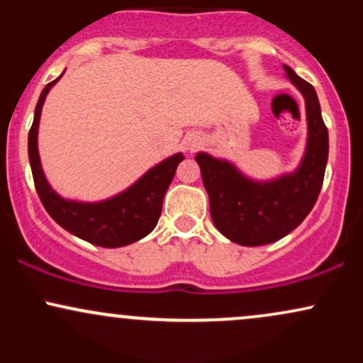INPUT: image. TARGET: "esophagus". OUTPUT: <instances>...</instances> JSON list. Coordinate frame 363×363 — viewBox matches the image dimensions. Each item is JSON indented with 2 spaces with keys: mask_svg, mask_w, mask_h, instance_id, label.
<instances>
[{
  "mask_svg": "<svg viewBox=\"0 0 363 363\" xmlns=\"http://www.w3.org/2000/svg\"><path fill=\"white\" fill-rule=\"evenodd\" d=\"M196 145H198L196 141H189V143H187V147H189V150H194Z\"/></svg>",
  "mask_w": 363,
  "mask_h": 363,
  "instance_id": "34e87169",
  "label": "esophagus"
}]
</instances>
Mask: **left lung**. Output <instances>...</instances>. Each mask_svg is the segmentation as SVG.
Listing matches in <instances>:
<instances>
[{
	"label": "left lung",
	"instance_id": "left-lung-1",
	"mask_svg": "<svg viewBox=\"0 0 363 363\" xmlns=\"http://www.w3.org/2000/svg\"><path fill=\"white\" fill-rule=\"evenodd\" d=\"M285 72L303 94L309 124L307 150L297 172L273 182H254L228 162L206 153L196 155L210 196L211 220L227 239L240 245L272 244L290 234L311 213L323 187L329 140L318 94L289 66Z\"/></svg>",
	"mask_w": 363,
	"mask_h": 363
}]
</instances>
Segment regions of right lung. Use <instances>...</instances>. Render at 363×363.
<instances>
[{
    "label": "right lung",
    "instance_id": "1",
    "mask_svg": "<svg viewBox=\"0 0 363 363\" xmlns=\"http://www.w3.org/2000/svg\"><path fill=\"white\" fill-rule=\"evenodd\" d=\"M57 80L45 85L35 107L34 123L28 131V160H30L34 184L40 201L51 218L69 234L101 247H123L143 239L155 228L160 218L162 203L172 182L177 165L184 160L176 153L157 167L148 170L136 184L114 198L101 203L66 201L51 189L40 169L37 152V129L45 95Z\"/></svg>",
    "mask_w": 363,
    "mask_h": 363
}]
</instances>
